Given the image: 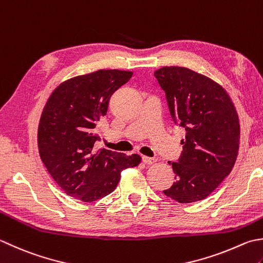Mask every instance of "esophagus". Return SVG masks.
<instances>
[{
	"label": "esophagus",
	"mask_w": 263,
	"mask_h": 263,
	"mask_svg": "<svg viewBox=\"0 0 263 263\" xmlns=\"http://www.w3.org/2000/svg\"><path fill=\"white\" fill-rule=\"evenodd\" d=\"M157 159L154 158V157H147V156H143L142 157V162L146 164V165H152V164L156 163Z\"/></svg>",
	"instance_id": "esophagus-1"
}]
</instances>
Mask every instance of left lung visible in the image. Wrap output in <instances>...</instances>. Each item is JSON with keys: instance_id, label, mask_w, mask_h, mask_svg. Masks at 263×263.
Listing matches in <instances>:
<instances>
[{"instance_id": "left-lung-1", "label": "left lung", "mask_w": 263, "mask_h": 263, "mask_svg": "<svg viewBox=\"0 0 263 263\" xmlns=\"http://www.w3.org/2000/svg\"><path fill=\"white\" fill-rule=\"evenodd\" d=\"M165 91L172 120L186 130L178 162H168L177 181L164 190L179 203L198 202L229 176L239 148V120L229 95L217 82L186 67L154 73Z\"/></svg>"}]
</instances>
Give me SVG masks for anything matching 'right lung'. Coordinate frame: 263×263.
I'll use <instances>...</instances> for the list:
<instances>
[{
    "label": "right lung",
    "mask_w": 263,
    "mask_h": 263,
    "mask_svg": "<svg viewBox=\"0 0 263 263\" xmlns=\"http://www.w3.org/2000/svg\"><path fill=\"white\" fill-rule=\"evenodd\" d=\"M131 76L118 69L76 76L57 86L46 101L37 131L40 156L68 196L82 202L105 197L117 187L123 170L140 164L137 154L93 147L111 95Z\"/></svg>",
    "instance_id": "1"
}]
</instances>
